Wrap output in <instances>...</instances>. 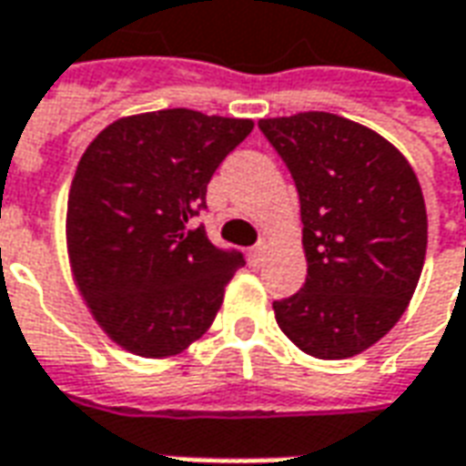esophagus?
<instances>
[{
  "label": "esophagus",
  "instance_id": "1",
  "mask_svg": "<svg viewBox=\"0 0 466 466\" xmlns=\"http://www.w3.org/2000/svg\"><path fill=\"white\" fill-rule=\"evenodd\" d=\"M267 249H269V247H267V242H259L257 247H252V249H249V262L252 264L262 262L264 257H267Z\"/></svg>",
  "mask_w": 466,
  "mask_h": 466
}]
</instances>
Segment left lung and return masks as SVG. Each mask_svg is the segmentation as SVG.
<instances>
[{"label": "left lung", "instance_id": "8db88e82", "mask_svg": "<svg viewBox=\"0 0 466 466\" xmlns=\"http://www.w3.org/2000/svg\"><path fill=\"white\" fill-rule=\"evenodd\" d=\"M299 192L307 282L277 324L317 360L370 350L407 309L427 254V207L404 154L329 112L259 119Z\"/></svg>", "mask_w": 466, "mask_h": 466}]
</instances>
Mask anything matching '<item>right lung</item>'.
<instances>
[{
  "label": "right lung",
  "instance_id": "right-lung-1",
  "mask_svg": "<svg viewBox=\"0 0 466 466\" xmlns=\"http://www.w3.org/2000/svg\"><path fill=\"white\" fill-rule=\"evenodd\" d=\"M252 119L159 109L89 142L66 202V254L95 322L122 350L164 360L197 342L244 264L189 222Z\"/></svg>",
  "mask_w": 466,
  "mask_h": 466
}]
</instances>
